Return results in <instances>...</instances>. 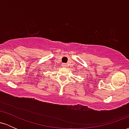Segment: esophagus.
Returning <instances> with one entry per match:
<instances>
[{
	"instance_id": "esophagus-1",
	"label": "esophagus",
	"mask_w": 129,
	"mask_h": 129,
	"mask_svg": "<svg viewBox=\"0 0 129 129\" xmlns=\"http://www.w3.org/2000/svg\"><path fill=\"white\" fill-rule=\"evenodd\" d=\"M62 67H67L66 63H62Z\"/></svg>"
}]
</instances>
